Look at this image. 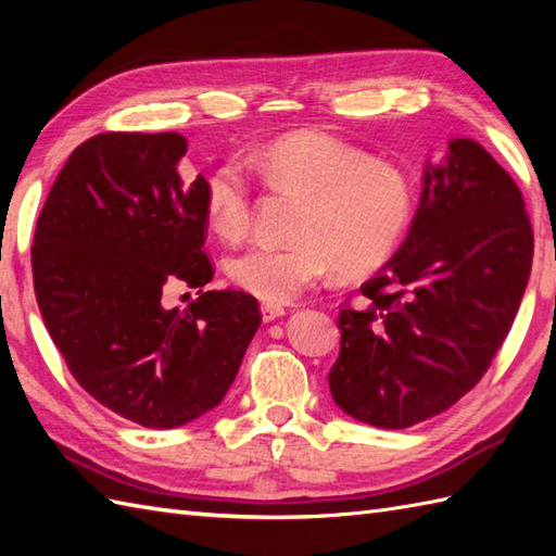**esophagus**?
Here are the masks:
<instances>
[{
  "instance_id": "obj_1",
  "label": "esophagus",
  "mask_w": 556,
  "mask_h": 556,
  "mask_svg": "<svg viewBox=\"0 0 556 556\" xmlns=\"http://www.w3.org/2000/svg\"><path fill=\"white\" fill-rule=\"evenodd\" d=\"M260 313H263V320L271 323V320H279V317L287 315L285 305H275V303H263L260 305Z\"/></svg>"
}]
</instances>
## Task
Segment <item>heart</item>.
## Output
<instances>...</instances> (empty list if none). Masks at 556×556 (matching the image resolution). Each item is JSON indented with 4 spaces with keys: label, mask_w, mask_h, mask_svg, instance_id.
<instances>
[{
    "label": "heart",
    "mask_w": 556,
    "mask_h": 556,
    "mask_svg": "<svg viewBox=\"0 0 556 556\" xmlns=\"http://www.w3.org/2000/svg\"><path fill=\"white\" fill-rule=\"evenodd\" d=\"M271 191L303 198L296 243H257L227 265L236 287L267 303L296 301L339 267L365 275L404 241L416 188L401 164L325 131H293L245 157ZM205 215L224 241H241L253 224V188L241 162L227 160L205 181Z\"/></svg>",
    "instance_id": "1"
}]
</instances>
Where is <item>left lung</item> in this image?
<instances>
[{"instance_id": "obj_1", "label": "left lung", "mask_w": 556, "mask_h": 556, "mask_svg": "<svg viewBox=\"0 0 556 556\" xmlns=\"http://www.w3.org/2000/svg\"><path fill=\"white\" fill-rule=\"evenodd\" d=\"M533 227L516 181L470 138L428 164L410 231L339 313L329 389L351 418L401 430L440 416L488 372L521 305Z\"/></svg>"}]
</instances>
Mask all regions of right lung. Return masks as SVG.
Returning <instances> with one entry per match:
<instances>
[{
    "instance_id": "1",
    "label": "right lung",
    "mask_w": 556,
    "mask_h": 556,
    "mask_svg": "<svg viewBox=\"0 0 556 556\" xmlns=\"http://www.w3.org/2000/svg\"><path fill=\"white\" fill-rule=\"evenodd\" d=\"M179 134L88 138L59 172L30 248L35 296L71 375L143 428H179L227 394L257 332L245 291H203L205 176L184 184ZM199 289L189 308L163 296Z\"/></svg>"
}]
</instances>
